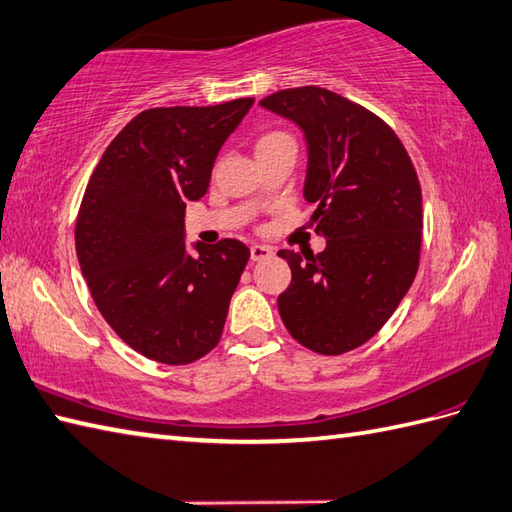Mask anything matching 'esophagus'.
Wrapping results in <instances>:
<instances>
[{"mask_svg": "<svg viewBox=\"0 0 512 512\" xmlns=\"http://www.w3.org/2000/svg\"><path fill=\"white\" fill-rule=\"evenodd\" d=\"M249 256H252L254 263H258V260H265L269 256H274V247H269V245H252V247H249Z\"/></svg>", "mask_w": 512, "mask_h": 512, "instance_id": "34e87169", "label": "esophagus"}]
</instances>
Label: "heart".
<instances>
[{"instance_id": "heart-1", "label": "heart", "mask_w": 512, "mask_h": 512, "mask_svg": "<svg viewBox=\"0 0 512 512\" xmlns=\"http://www.w3.org/2000/svg\"><path fill=\"white\" fill-rule=\"evenodd\" d=\"M280 142H293L291 135L282 133V131H269V133H263L256 142V151L260 149H267V146H274V144H280Z\"/></svg>"}]
</instances>
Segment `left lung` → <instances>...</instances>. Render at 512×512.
<instances>
[{
  "label": "left lung",
  "mask_w": 512,
  "mask_h": 512,
  "mask_svg": "<svg viewBox=\"0 0 512 512\" xmlns=\"http://www.w3.org/2000/svg\"><path fill=\"white\" fill-rule=\"evenodd\" d=\"M304 131V199L324 252L282 256L291 285L278 311L293 339L320 355L366 344L412 287L423 197L414 164L379 116L324 87L282 89L260 100Z\"/></svg>",
  "instance_id": "obj_1"
}]
</instances>
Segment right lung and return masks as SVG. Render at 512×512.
Listing matches in <instances>:
<instances>
[{
  "label": "right lung",
  "mask_w": 512,
  "mask_h": 512,
  "mask_svg": "<svg viewBox=\"0 0 512 512\" xmlns=\"http://www.w3.org/2000/svg\"><path fill=\"white\" fill-rule=\"evenodd\" d=\"M254 98L138 113L102 153L76 219V256L107 324L124 344L168 366L219 344L249 260L236 238L195 243L186 203L208 192L223 142Z\"/></svg>",
  "instance_id": "right-lung-1"
}]
</instances>
